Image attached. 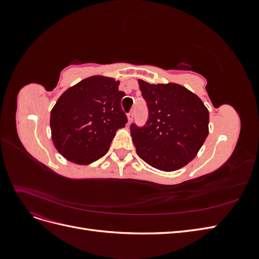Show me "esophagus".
<instances>
[{"mask_svg":"<svg viewBox=\"0 0 259 259\" xmlns=\"http://www.w3.org/2000/svg\"><path fill=\"white\" fill-rule=\"evenodd\" d=\"M132 117H133V112L127 113V120H128V123H131V122H132Z\"/></svg>","mask_w":259,"mask_h":259,"instance_id":"obj_1","label":"esophagus"}]
</instances>
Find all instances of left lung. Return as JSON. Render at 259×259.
<instances>
[{
  "mask_svg": "<svg viewBox=\"0 0 259 259\" xmlns=\"http://www.w3.org/2000/svg\"><path fill=\"white\" fill-rule=\"evenodd\" d=\"M138 84L149 109L144 127L131 125L138 156L164 171L184 167L195 158L208 135L207 108L183 85L143 80Z\"/></svg>",
  "mask_w": 259,
  "mask_h": 259,
  "instance_id": "1",
  "label": "left lung"
}]
</instances>
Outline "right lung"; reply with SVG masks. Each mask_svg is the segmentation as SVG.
<instances>
[{
    "mask_svg": "<svg viewBox=\"0 0 259 259\" xmlns=\"http://www.w3.org/2000/svg\"><path fill=\"white\" fill-rule=\"evenodd\" d=\"M120 81L93 75L69 88L51 111L54 146L68 161L88 165L108 152L127 117L121 108Z\"/></svg>",
    "mask_w": 259,
    "mask_h": 259,
    "instance_id": "1",
    "label": "right lung"
}]
</instances>
